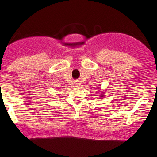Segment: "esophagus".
Listing matches in <instances>:
<instances>
[{"instance_id": "esophagus-1", "label": "esophagus", "mask_w": 157, "mask_h": 157, "mask_svg": "<svg viewBox=\"0 0 157 157\" xmlns=\"http://www.w3.org/2000/svg\"><path fill=\"white\" fill-rule=\"evenodd\" d=\"M76 86H79V83H76Z\"/></svg>"}]
</instances>
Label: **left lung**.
I'll use <instances>...</instances> for the list:
<instances>
[{
    "label": "left lung",
    "instance_id": "left-lung-1",
    "mask_svg": "<svg viewBox=\"0 0 157 157\" xmlns=\"http://www.w3.org/2000/svg\"><path fill=\"white\" fill-rule=\"evenodd\" d=\"M101 97H102V96H101Z\"/></svg>",
    "mask_w": 157,
    "mask_h": 157
}]
</instances>
